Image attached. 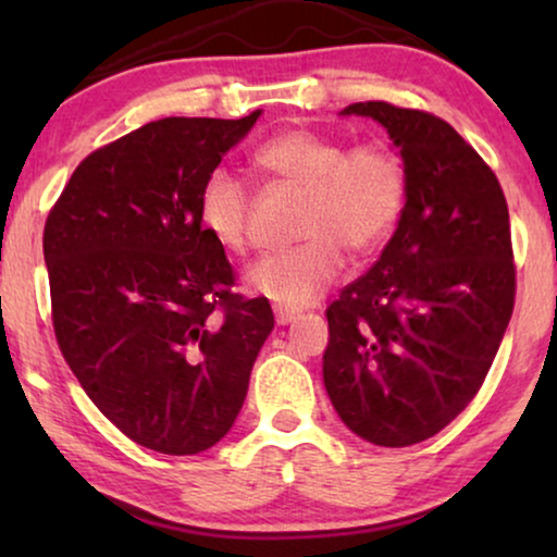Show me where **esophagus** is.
Wrapping results in <instances>:
<instances>
[{
    "label": "esophagus",
    "mask_w": 557,
    "mask_h": 557,
    "mask_svg": "<svg viewBox=\"0 0 557 557\" xmlns=\"http://www.w3.org/2000/svg\"><path fill=\"white\" fill-rule=\"evenodd\" d=\"M273 314H276V322L278 324H288V322H294L296 317H299V311L296 309H292V307H273Z\"/></svg>",
    "instance_id": "1"
}]
</instances>
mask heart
<instances>
[{
    "label": "heart",
    "instance_id": "heart-1",
    "mask_svg": "<svg viewBox=\"0 0 557 557\" xmlns=\"http://www.w3.org/2000/svg\"><path fill=\"white\" fill-rule=\"evenodd\" d=\"M269 177L301 189L296 225L304 238L273 250L248 269V286L281 307H307L355 256L375 250L400 223L408 172L398 149L383 139L347 147L311 128H288L256 149ZM197 215L218 246L243 253L250 238V189L238 174L215 166L202 180Z\"/></svg>",
    "mask_w": 557,
    "mask_h": 557
}]
</instances>
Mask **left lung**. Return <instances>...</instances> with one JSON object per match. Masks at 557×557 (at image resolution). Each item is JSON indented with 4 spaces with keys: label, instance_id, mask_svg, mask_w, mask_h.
I'll list each match as a JSON object with an SVG mask.
<instances>
[{
    "label": "left lung",
    "instance_id": "obj_1",
    "mask_svg": "<svg viewBox=\"0 0 557 557\" xmlns=\"http://www.w3.org/2000/svg\"><path fill=\"white\" fill-rule=\"evenodd\" d=\"M400 149L408 202L375 265L326 309L324 387L375 446L444 431L474 400L515 309L509 212L492 166L444 119L387 101L347 106Z\"/></svg>",
    "mask_w": 557,
    "mask_h": 557
}]
</instances>
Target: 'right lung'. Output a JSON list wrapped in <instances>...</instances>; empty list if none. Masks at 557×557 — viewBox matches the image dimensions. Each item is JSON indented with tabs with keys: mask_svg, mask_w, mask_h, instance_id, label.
I'll return each mask as SVG.
<instances>
[{
	"mask_svg": "<svg viewBox=\"0 0 557 557\" xmlns=\"http://www.w3.org/2000/svg\"><path fill=\"white\" fill-rule=\"evenodd\" d=\"M258 113L144 124L90 151L45 220L60 352L96 408L151 451L215 446L273 330L269 299L233 292L225 248L197 215L202 180Z\"/></svg>",
	"mask_w": 557,
	"mask_h": 557,
	"instance_id": "right-lung-1",
	"label": "right lung"
}]
</instances>
